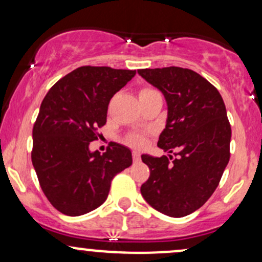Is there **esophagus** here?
<instances>
[{
    "label": "esophagus",
    "instance_id": "esophagus-1",
    "mask_svg": "<svg viewBox=\"0 0 262 262\" xmlns=\"http://www.w3.org/2000/svg\"><path fill=\"white\" fill-rule=\"evenodd\" d=\"M132 155H133V160L134 161H139L140 160V154H139V151H137V150H133Z\"/></svg>",
    "mask_w": 262,
    "mask_h": 262
}]
</instances>
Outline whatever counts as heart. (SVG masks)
I'll return each mask as SVG.
<instances>
[{"label": "heart", "mask_w": 262, "mask_h": 262, "mask_svg": "<svg viewBox=\"0 0 262 262\" xmlns=\"http://www.w3.org/2000/svg\"><path fill=\"white\" fill-rule=\"evenodd\" d=\"M145 91H152L151 89H143L140 92H145ZM129 143L133 144V145H137V146H141L144 144V141H145V138H144L143 134L140 133H135V134H132L130 137L128 138Z\"/></svg>", "instance_id": "b5f03b06"}]
</instances>
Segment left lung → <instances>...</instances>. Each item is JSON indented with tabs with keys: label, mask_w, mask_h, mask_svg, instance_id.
<instances>
[{
	"label": "left lung",
	"mask_w": 262,
	"mask_h": 262,
	"mask_svg": "<svg viewBox=\"0 0 262 262\" xmlns=\"http://www.w3.org/2000/svg\"><path fill=\"white\" fill-rule=\"evenodd\" d=\"M138 74L165 96L167 121L158 146L176 156L141 155L150 176L140 192L154 209L185 217L209 200L229 162L231 128L224 101L189 69H141Z\"/></svg>",
	"instance_id": "8db88e82"
}]
</instances>
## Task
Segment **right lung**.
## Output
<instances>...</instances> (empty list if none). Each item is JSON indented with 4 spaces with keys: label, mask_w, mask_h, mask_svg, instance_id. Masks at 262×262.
I'll use <instances>...</instances> for the list:
<instances>
[{
    "label": "right lung",
    "mask_w": 262,
    "mask_h": 262,
    "mask_svg": "<svg viewBox=\"0 0 262 262\" xmlns=\"http://www.w3.org/2000/svg\"><path fill=\"white\" fill-rule=\"evenodd\" d=\"M135 70L81 66L60 79L40 104L33 127L32 162L39 185L54 208L77 217L107 200L113 177L132 165V152L111 143L90 151L107 122L111 98Z\"/></svg>",
    "instance_id": "obj_1"
}]
</instances>
